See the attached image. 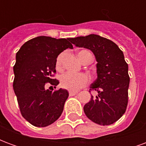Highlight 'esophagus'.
<instances>
[{
    "label": "esophagus",
    "instance_id": "obj_1",
    "mask_svg": "<svg viewBox=\"0 0 146 146\" xmlns=\"http://www.w3.org/2000/svg\"><path fill=\"white\" fill-rule=\"evenodd\" d=\"M77 93H78L77 91H70V92H69V94H70V96H73V95H76Z\"/></svg>",
    "mask_w": 146,
    "mask_h": 146
}]
</instances>
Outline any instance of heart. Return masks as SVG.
Returning <instances> with one entry per match:
<instances>
[{
	"mask_svg": "<svg viewBox=\"0 0 146 146\" xmlns=\"http://www.w3.org/2000/svg\"><path fill=\"white\" fill-rule=\"evenodd\" d=\"M91 52L88 50H81L77 53V56L83 63L85 62L87 57L90 55ZM64 57V53H61L58 55L55 62V67L58 71H62V59ZM89 81L88 77L84 73L80 74H73L71 73H66L63 74L60 78V85L67 90L70 91H76L82 88L83 87L88 84Z\"/></svg>",
	"mask_w": 146,
	"mask_h": 146,
	"instance_id": "heart-1",
	"label": "heart"
}]
</instances>
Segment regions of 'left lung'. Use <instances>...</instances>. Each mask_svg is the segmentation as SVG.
<instances>
[{"instance_id":"1","label":"left lung","mask_w":146,"mask_h":146,"mask_svg":"<svg viewBox=\"0 0 146 146\" xmlns=\"http://www.w3.org/2000/svg\"><path fill=\"white\" fill-rule=\"evenodd\" d=\"M70 40L78 48L90 49L98 62V78L89 89L97 95L84 106L86 116L95 123L110 125L124 114L128 103L130 76L123 51L112 40L95 34Z\"/></svg>"}]
</instances>
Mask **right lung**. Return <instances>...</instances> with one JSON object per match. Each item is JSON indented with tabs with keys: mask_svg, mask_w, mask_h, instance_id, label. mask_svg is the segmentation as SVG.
Listing matches in <instances>:
<instances>
[{
	"mask_svg": "<svg viewBox=\"0 0 146 146\" xmlns=\"http://www.w3.org/2000/svg\"><path fill=\"white\" fill-rule=\"evenodd\" d=\"M67 48H73L70 38L41 36L26 42L16 53L13 89L22 116L35 127L50 125L62 113L69 93L56 89L58 80L53 77L57 56ZM47 84L56 90L49 91Z\"/></svg>",
	"mask_w": 146,
	"mask_h": 146,
	"instance_id": "1",
	"label": "right lung"
}]
</instances>
